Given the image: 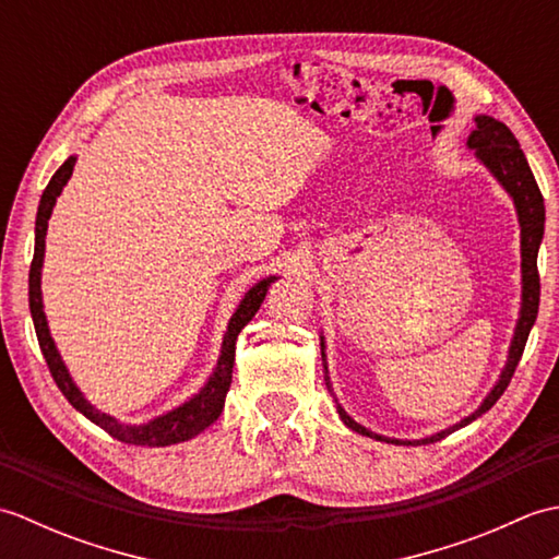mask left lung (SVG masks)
<instances>
[{"mask_svg":"<svg viewBox=\"0 0 559 559\" xmlns=\"http://www.w3.org/2000/svg\"><path fill=\"white\" fill-rule=\"evenodd\" d=\"M466 146L473 148L476 158L492 173V177L497 182L504 187V192L512 197L514 206H516V216H519V228H521V312H519V322L514 329V338L512 346H509V355H507V365L497 379L495 386L490 389V394L483 399L480 406L473 411L468 418H463L461 423L447 427L442 432H435L425 439H391V437H382L374 435L362 427L360 423H355L350 415L341 408V403H336L341 420L346 423L350 430L360 432L365 437L379 439V442H391V444H432L444 439L447 435L456 432L459 427L473 423L476 418H480L483 413H488L497 399L504 394V389L509 386L514 377L516 365L524 355L526 341L531 334V326L536 324L538 317V302H540V276H538V247L543 242V230H545V204H543V194L536 185V177H533L528 160L524 156V151L519 148L516 136L509 132V127L504 122H497L495 117L488 115H478L476 117V129H473ZM322 358H324V336H322ZM326 370V362H324ZM329 374V370H326ZM326 386L329 377H326Z\"/></svg>","mask_w":559,"mask_h":559,"instance_id":"1","label":"left lung"}]
</instances>
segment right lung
<instances>
[{"instance_id":"1","label":"right lung","mask_w":559,"mask_h":559,"mask_svg":"<svg viewBox=\"0 0 559 559\" xmlns=\"http://www.w3.org/2000/svg\"><path fill=\"white\" fill-rule=\"evenodd\" d=\"M74 163L76 158L69 156L62 168H59L50 185L45 187V192L40 197V206H38V218H35V252L31 261V273H28V302H31V317L35 324V334H38L40 350L45 355V362L50 367V374L55 379V384L59 391L67 396V401L74 406L79 413L86 415L91 423H96L103 427L105 432L112 435L115 439L127 444H136V447H168L177 442H187V439L197 437L199 432H204L209 425L218 420V415L225 406V394H228L230 382H233V365H235V341L240 336V331L252 322V317L264 302L269 286L276 276H269L264 281L254 283L252 288L245 293V298L237 305L235 314L228 322V331L223 336V346H221V358L216 370L209 377V382L201 386L199 394H194L189 401H185L182 406H177L168 413L158 415L144 425H127L120 423L108 413H100L96 406H91L86 396L81 394L79 386L71 379L67 365L62 362V355H59L55 341L50 336V329H47V319L43 312V290H40V273H43V257H45V235H47V221L52 216L55 201L62 194L64 185L69 182L71 173H74Z\"/></svg>"}]
</instances>
